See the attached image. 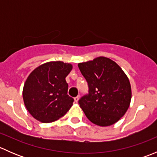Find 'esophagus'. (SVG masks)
Segmentation results:
<instances>
[{"label":"esophagus","instance_id":"1","mask_svg":"<svg viewBox=\"0 0 157 157\" xmlns=\"http://www.w3.org/2000/svg\"><path fill=\"white\" fill-rule=\"evenodd\" d=\"M79 99H80V96H76V97L74 98V101H75L76 102H78Z\"/></svg>","mask_w":157,"mask_h":157}]
</instances>
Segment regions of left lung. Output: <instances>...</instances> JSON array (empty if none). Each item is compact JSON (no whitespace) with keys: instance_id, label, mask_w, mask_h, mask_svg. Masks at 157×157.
Returning a JSON list of instances; mask_svg holds the SVG:
<instances>
[{"instance_id":"8db88e82","label":"left lung","mask_w":157,"mask_h":157,"mask_svg":"<svg viewBox=\"0 0 157 157\" xmlns=\"http://www.w3.org/2000/svg\"><path fill=\"white\" fill-rule=\"evenodd\" d=\"M88 83V93L78 101L93 124L105 127L115 124L127 112L131 99L129 80L122 69L108 58L99 57L78 64Z\"/></svg>"}]
</instances>
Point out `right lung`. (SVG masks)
I'll return each mask as SVG.
<instances>
[{
  "instance_id": "add662e5",
  "label": "right lung",
  "mask_w": 157,
  "mask_h": 157,
  "mask_svg": "<svg viewBox=\"0 0 157 157\" xmlns=\"http://www.w3.org/2000/svg\"><path fill=\"white\" fill-rule=\"evenodd\" d=\"M71 64L50 61L36 68L26 80L23 97L32 116L43 123L55 121L64 116L74 102L67 95V77Z\"/></svg>"
}]
</instances>
